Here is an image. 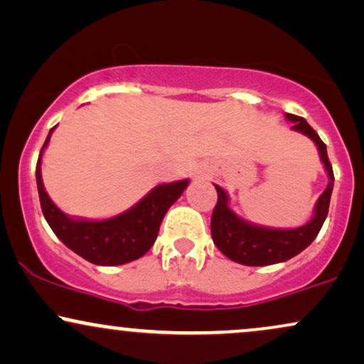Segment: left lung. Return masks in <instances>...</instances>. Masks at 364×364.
Listing matches in <instances>:
<instances>
[{
	"mask_svg": "<svg viewBox=\"0 0 364 364\" xmlns=\"http://www.w3.org/2000/svg\"><path fill=\"white\" fill-rule=\"evenodd\" d=\"M287 118L293 122V130L307 135L315 142L322 163L326 166L329 185L321 195V198L317 200L312 220L299 229H268V227L249 224L232 212L229 208V196L220 186L215 185L218 200L212 213V224H210L212 239L215 246L220 249V252H224L229 259L239 262V264L268 266L291 259L293 256L300 254L312 244L329 213L334 173H332L331 161L327 157L326 144L307 124L305 118L291 115V113H287Z\"/></svg>",
	"mask_w": 364,
	"mask_h": 364,
	"instance_id": "left-lung-1",
	"label": "left lung"
}]
</instances>
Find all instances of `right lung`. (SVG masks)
<instances>
[{"label":"right lung","mask_w":364,"mask_h":364,"mask_svg":"<svg viewBox=\"0 0 364 364\" xmlns=\"http://www.w3.org/2000/svg\"><path fill=\"white\" fill-rule=\"evenodd\" d=\"M54 129H50L43 142L35 169L38 198L47 224L65 246L93 264L118 266L142 257L156 242L166 212L186 190L188 179L156 186L137 205L117 217L107 220H74L55 207L42 183V152Z\"/></svg>","instance_id":"obj_1"}]
</instances>
